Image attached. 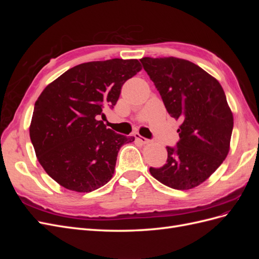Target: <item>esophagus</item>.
<instances>
[{
    "mask_svg": "<svg viewBox=\"0 0 259 259\" xmlns=\"http://www.w3.org/2000/svg\"><path fill=\"white\" fill-rule=\"evenodd\" d=\"M135 138L137 140H139V142L142 143V144H144V145H149V144L151 143V140H149V139H147V138H145L143 136H140L139 134H135Z\"/></svg>",
    "mask_w": 259,
    "mask_h": 259,
    "instance_id": "obj_1",
    "label": "esophagus"
}]
</instances>
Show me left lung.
<instances>
[{
	"label": "left lung",
	"instance_id": "1",
	"mask_svg": "<svg viewBox=\"0 0 259 259\" xmlns=\"http://www.w3.org/2000/svg\"><path fill=\"white\" fill-rule=\"evenodd\" d=\"M168 114L182 121L179 142L166 147L167 161L150 174L177 190L198 187L224 162L230 149L233 115L222 85L189 60L140 59Z\"/></svg>",
	"mask_w": 259,
	"mask_h": 259
}]
</instances>
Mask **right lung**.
<instances>
[{"label":"right lung","instance_id":"right-lung-1","mask_svg":"<svg viewBox=\"0 0 259 259\" xmlns=\"http://www.w3.org/2000/svg\"><path fill=\"white\" fill-rule=\"evenodd\" d=\"M142 70L137 59L77 65L49 84L35 101L30 138L42 167L56 183L91 192L112 178L116 156L132 136L107 128L99 116L113 108L123 84Z\"/></svg>","mask_w":259,"mask_h":259}]
</instances>
